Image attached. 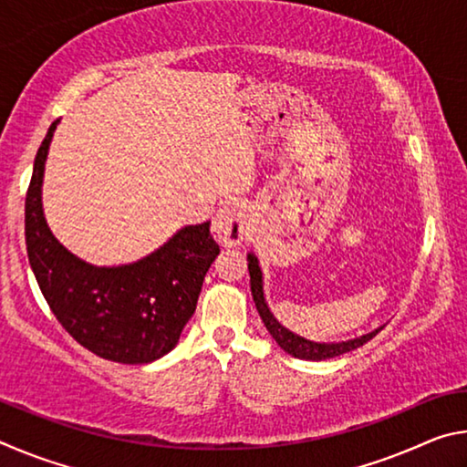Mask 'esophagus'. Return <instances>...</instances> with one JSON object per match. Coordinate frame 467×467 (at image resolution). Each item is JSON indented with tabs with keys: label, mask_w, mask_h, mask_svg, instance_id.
I'll use <instances>...</instances> for the list:
<instances>
[{
	"label": "esophagus",
	"mask_w": 467,
	"mask_h": 467,
	"mask_svg": "<svg viewBox=\"0 0 467 467\" xmlns=\"http://www.w3.org/2000/svg\"><path fill=\"white\" fill-rule=\"evenodd\" d=\"M251 226V214L249 208L243 202H233L226 203L212 223V231H214L216 239L233 247V244H239L241 241L247 239Z\"/></svg>",
	"instance_id": "34e87169"
}]
</instances>
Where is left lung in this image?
<instances>
[{
	"label": "left lung",
	"instance_id": "obj_1",
	"mask_svg": "<svg viewBox=\"0 0 467 467\" xmlns=\"http://www.w3.org/2000/svg\"><path fill=\"white\" fill-rule=\"evenodd\" d=\"M249 275H251V295H253V300H255L259 317L264 319L267 331H270L272 337L280 344L282 350H286L288 354H292V357L305 358V360L334 358V357H339V354L357 350V348H360L362 344H367L368 339H373L379 334V331L383 329V327H379L375 331H370V334H367V336L357 337V339H350V342H339V344L309 342V339L295 336V334H292V331H288L286 327H282L280 323L274 319V315L270 313V309H267L265 298H264L262 270H259L257 257H253V255H249Z\"/></svg>",
	"mask_w": 467,
	"mask_h": 467
}]
</instances>
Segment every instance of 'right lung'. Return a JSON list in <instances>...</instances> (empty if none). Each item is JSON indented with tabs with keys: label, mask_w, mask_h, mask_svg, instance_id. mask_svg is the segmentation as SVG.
<instances>
[{
	"label": "right lung",
	"mask_w": 467,
	"mask_h": 467,
	"mask_svg": "<svg viewBox=\"0 0 467 467\" xmlns=\"http://www.w3.org/2000/svg\"><path fill=\"white\" fill-rule=\"evenodd\" d=\"M57 121L38 148L25 203L28 262L63 329L100 358L144 365L171 352L195 313L203 275L220 247L208 223L185 226L172 239L119 267H94L51 234L41 205L45 158Z\"/></svg>",
	"instance_id": "add662e5"
}]
</instances>
